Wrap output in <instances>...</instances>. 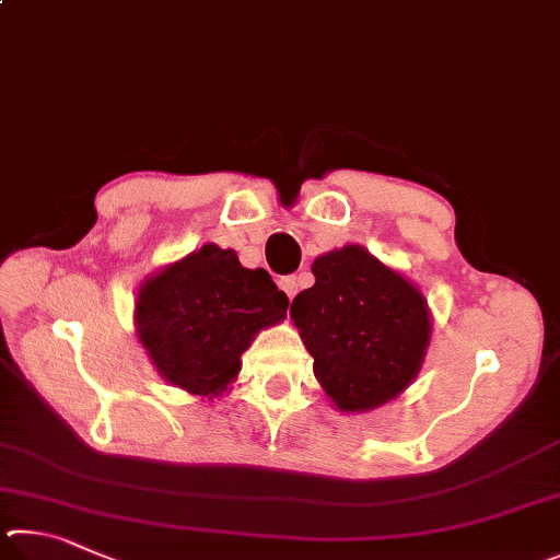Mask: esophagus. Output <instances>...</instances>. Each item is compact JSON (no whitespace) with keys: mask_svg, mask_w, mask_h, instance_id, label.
Instances as JSON below:
<instances>
[{"mask_svg":"<svg viewBox=\"0 0 560 560\" xmlns=\"http://www.w3.org/2000/svg\"><path fill=\"white\" fill-rule=\"evenodd\" d=\"M278 285L292 300V298L298 295V290L302 288V275H285V278H280Z\"/></svg>","mask_w":560,"mask_h":560,"instance_id":"esophagus-1","label":"esophagus"}]
</instances>
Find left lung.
Listing matches in <instances>:
<instances>
[{
	"mask_svg": "<svg viewBox=\"0 0 560 560\" xmlns=\"http://www.w3.org/2000/svg\"><path fill=\"white\" fill-rule=\"evenodd\" d=\"M312 272L315 285L292 300L290 317L315 359L317 381L345 413L384 406L423 366V292L354 243L319 255Z\"/></svg>",
	"mask_w": 560,
	"mask_h": 560,
	"instance_id": "left-lung-1",
	"label": "left lung"
}]
</instances>
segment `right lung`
<instances>
[{
  "label": "right lung",
  "mask_w": 560,
  "mask_h": 560,
  "mask_svg": "<svg viewBox=\"0 0 560 560\" xmlns=\"http://www.w3.org/2000/svg\"><path fill=\"white\" fill-rule=\"evenodd\" d=\"M288 305L262 268H243L231 248L206 243L142 282L135 325L164 381L213 398L241 371L255 335L285 319Z\"/></svg>",
  "instance_id": "add662e5"
}]
</instances>
